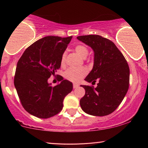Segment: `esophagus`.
Instances as JSON below:
<instances>
[{
  "instance_id": "esophagus-1",
  "label": "esophagus",
  "mask_w": 148,
  "mask_h": 148,
  "mask_svg": "<svg viewBox=\"0 0 148 148\" xmlns=\"http://www.w3.org/2000/svg\"><path fill=\"white\" fill-rule=\"evenodd\" d=\"M78 87V84L74 83V85H73V88H74V89H76V88H77Z\"/></svg>"
}]
</instances>
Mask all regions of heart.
Segmentation results:
<instances>
[{"instance_id": "heart-1", "label": "heart", "mask_w": 148, "mask_h": 148, "mask_svg": "<svg viewBox=\"0 0 148 148\" xmlns=\"http://www.w3.org/2000/svg\"><path fill=\"white\" fill-rule=\"evenodd\" d=\"M75 50L76 53L78 54L80 57L82 58H86L89 54V50L85 46L83 45H78L76 46ZM65 57H66V52H63L61 57V65H63L65 61ZM87 70L84 68H69L66 70L65 73V77L67 79L70 80V81L74 82V83H78L85 77V76L87 74Z\"/></svg>"}]
</instances>
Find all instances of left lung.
Wrapping results in <instances>:
<instances>
[{"label":"left lung","mask_w":148,"mask_h":148,"mask_svg":"<svg viewBox=\"0 0 148 148\" xmlns=\"http://www.w3.org/2000/svg\"><path fill=\"white\" fill-rule=\"evenodd\" d=\"M77 39L94 52L92 70L85 78L96 87L80 85L85 94L80 100L84 112L93 116L111 114L118 107L129 87L130 70L122 53L111 40L98 35L78 36Z\"/></svg>","instance_id":"left-lung-1"}]
</instances>
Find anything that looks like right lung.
I'll use <instances>...</instances> for the list:
<instances>
[{
  "label": "right lung",
  "mask_w": 148,
  "mask_h": 148,
  "mask_svg": "<svg viewBox=\"0 0 148 148\" xmlns=\"http://www.w3.org/2000/svg\"><path fill=\"white\" fill-rule=\"evenodd\" d=\"M72 38L43 37L28 47L17 63L14 85L22 106L31 115L46 119L62 110L72 83L60 76L61 83L52 87L48 79L60 68L61 57Z\"/></svg>",
  "instance_id": "right-lung-1"
}]
</instances>
